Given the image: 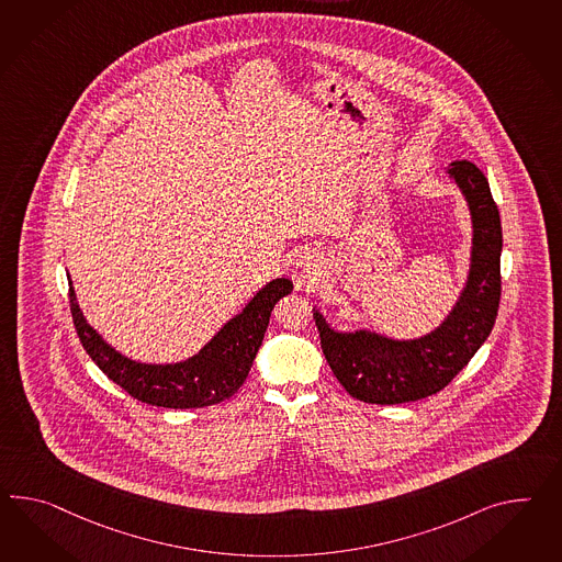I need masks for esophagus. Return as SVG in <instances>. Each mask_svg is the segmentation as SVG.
Here are the masks:
<instances>
[{
    "label": "esophagus",
    "mask_w": 562,
    "mask_h": 562,
    "mask_svg": "<svg viewBox=\"0 0 562 562\" xmlns=\"http://www.w3.org/2000/svg\"><path fill=\"white\" fill-rule=\"evenodd\" d=\"M295 267L302 271L303 279L307 281H316L317 274H319V255H317L314 248H303L302 252L297 255L295 259Z\"/></svg>",
    "instance_id": "34e87169"
}]
</instances>
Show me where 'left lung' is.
<instances>
[{"label":"left lung","instance_id":"left-lung-1","mask_svg":"<svg viewBox=\"0 0 562 562\" xmlns=\"http://www.w3.org/2000/svg\"><path fill=\"white\" fill-rule=\"evenodd\" d=\"M447 173L461 189L473 224L467 283L445 322L412 340L367 330H336L314 307L319 345L340 385L360 402H417L461 373L487 340L502 297V220L490 181L471 160H454Z\"/></svg>","mask_w":562,"mask_h":562}]
</instances>
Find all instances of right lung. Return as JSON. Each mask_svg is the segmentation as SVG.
Segmentation results:
<instances>
[{"label":"right lung","instance_id":"1","mask_svg":"<svg viewBox=\"0 0 562 562\" xmlns=\"http://www.w3.org/2000/svg\"><path fill=\"white\" fill-rule=\"evenodd\" d=\"M293 283L288 277L273 279L198 355L181 362L155 364L117 352L87 324L69 277L72 324L87 355L134 400L173 409L214 405L240 389L262 345L274 303L289 295Z\"/></svg>","mask_w":562,"mask_h":562}]
</instances>
